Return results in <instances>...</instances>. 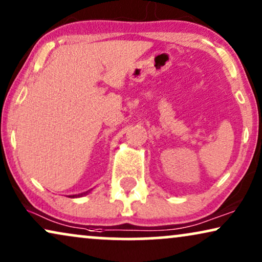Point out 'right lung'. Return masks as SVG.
<instances>
[{
    "label": "right lung",
    "instance_id": "add662e5",
    "mask_svg": "<svg viewBox=\"0 0 262 262\" xmlns=\"http://www.w3.org/2000/svg\"><path fill=\"white\" fill-rule=\"evenodd\" d=\"M85 194H87V191H86V193H83V194H80V195H78V196H81V195H85ZM75 196H76V195H73L72 198H75Z\"/></svg>",
    "mask_w": 262,
    "mask_h": 262
}]
</instances>
